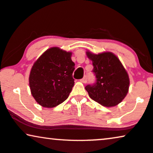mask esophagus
Listing matches in <instances>:
<instances>
[{
  "label": "esophagus",
  "mask_w": 153,
  "mask_h": 153,
  "mask_svg": "<svg viewBox=\"0 0 153 153\" xmlns=\"http://www.w3.org/2000/svg\"><path fill=\"white\" fill-rule=\"evenodd\" d=\"M87 80H88V78H87L86 75H85V76L83 77V78L80 80V82H82L83 83H86L87 82Z\"/></svg>",
  "instance_id": "1"
}]
</instances>
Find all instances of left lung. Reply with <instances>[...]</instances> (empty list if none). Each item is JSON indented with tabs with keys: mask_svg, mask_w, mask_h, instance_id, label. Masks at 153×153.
Instances as JSON below:
<instances>
[{
	"mask_svg": "<svg viewBox=\"0 0 153 153\" xmlns=\"http://www.w3.org/2000/svg\"><path fill=\"white\" fill-rule=\"evenodd\" d=\"M92 61L96 82L88 85L85 90L92 100L104 107L117 105L128 92L129 77L122 63L111 52L94 54L86 52Z\"/></svg>",
	"mask_w": 153,
	"mask_h": 153,
	"instance_id": "8db88e82",
	"label": "left lung"
}]
</instances>
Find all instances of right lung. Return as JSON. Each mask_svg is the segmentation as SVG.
<instances>
[{
	"label": "right lung",
	"instance_id": "add662e5",
	"mask_svg": "<svg viewBox=\"0 0 153 153\" xmlns=\"http://www.w3.org/2000/svg\"><path fill=\"white\" fill-rule=\"evenodd\" d=\"M71 54L59 47H52L34 63L29 84L34 100L42 107H55L68 97L75 83V63Z\"/></svg>",
	"mask_w": 153,
	"mask_h": 153
}]
</instances>
